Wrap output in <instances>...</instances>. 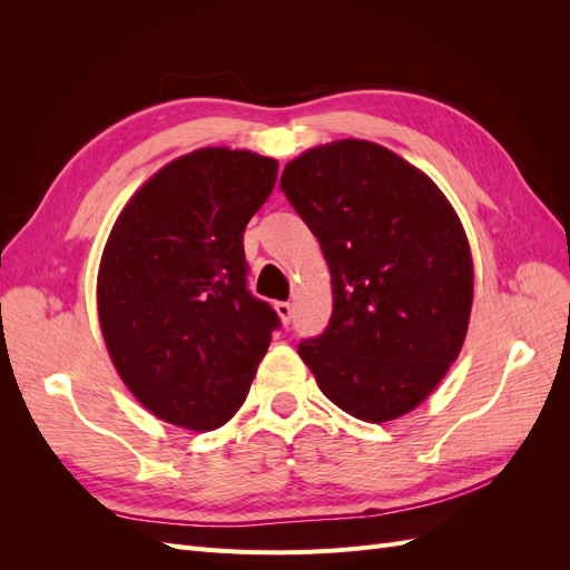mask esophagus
<instances>
[{
  "label": "esophagus",
  "instance_id": "esophagus-1",
  "mask_svg": "<svg viewBox=\"0 0 570 570\" xmlns=\"http://www.w3.org/2000/svg\"><path fill=\"white\" fill-rule=\"evenodd\" d=\"M275 312H278V316H281V321L285 325L292 321V304L289 302H278V304H275Z\"/></svg>",
  "mask_w": 570,
  "mask_h": 570
}]
</instances>
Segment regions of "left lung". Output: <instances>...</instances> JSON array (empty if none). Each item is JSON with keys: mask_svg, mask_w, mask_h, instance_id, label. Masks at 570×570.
Returning <instances> with one entry per match:
<instances>
[{"mask_svg": "<svg viewBox=\"0 0 570 570\" xmlns=\"http://www.w3.org/2000/svg\"><path fill=\"white\" fill-rule=\"evenodd\" d=\"M281 189L321 243L333 314L297 352L350 416L385 423L416 409L469 331V239L438 185L394 151L340 140L304 151Z\"/></svg>", "mask_w": 570, "mask_h": 570, "instance_id": "8db88e82", "label": "left lung"}]
</instances>
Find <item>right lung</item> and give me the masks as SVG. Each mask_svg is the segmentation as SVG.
I'll use <instances>...</instances> for the list:
<instances>
[{"label": "right lung", "mask_w": 570, "mask_h": 570, "mask_svg": "<svg viewBox=\"0 0 570 570\" xmlns=\"http://www.w3.org/2000/svg\"><path fill=\"white\" fill-rule=\"evenodd\" d=\"M278 161L206 147L170 161L120 212L101 254L99 325L154 416L214 430L247 400L275 308L247 287L245 228Z\"/></svg>", "instance_id": "obj_1"}]
</instances>
